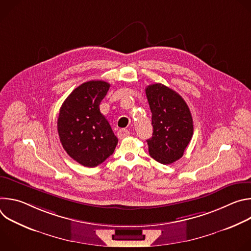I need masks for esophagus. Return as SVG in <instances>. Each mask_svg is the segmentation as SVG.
<instances>
[{
  "label": "esophagus",
  "instance_id": "34e87169",
  "mask_svg": "<svg viewBox=\"0 0 251 251\" xmlns=\"http://www.w3.org/2000/svg\"><path fill=\"white\" fill-rule=\"evenodd\" d=\"M130 135V132L127 130V129H120L118 132H117V137L121 140V139H124L126 137H128Z\"/></svg>",
  "mask_w": 251,
  "mask_h": 251
}]
</instances>
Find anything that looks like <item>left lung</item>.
<instances>
[{
  "mask_svg": "<svg viewBox=\"0 0 251 251\" xmlns=\"http://www.w3.org/2000/svg\"><path fill=\"white\" fill-rule=\"evenodd\" d=\"M152 112L153 136L147 140L149 154L169 165L181 159L194 134L193 117L182 96L162 83L146 87Z\"/></svg>",
  "mask_w": 251,
  "mask_h": 251,
  "instance_id": "8db88e82",
  "label": "left lung"
}]
</instances>
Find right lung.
Returning a JSON list of instances; mask_svg holds the SVG:
<instances>
[{
    "mask_svg": "<svg viewBox=\"0 0 251 251\" xmlns=\"http://www.w3.org/2000/svg\"><path fill=\"white\" fill-rule=\"evenodd\" d=\"M110 84L102 80L82 83L62 103L57 131L66 153L80 165L94 168L111 156L118 143L99 105Z\"/></svg>",
    "mask_w": 251,
    "mask_h": 251,
    "instance_id": "obj_1",
    "label": "right lung"
}]
</instances>
